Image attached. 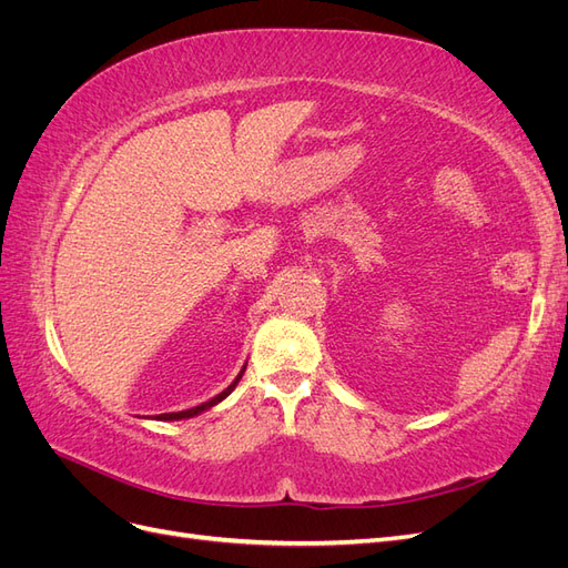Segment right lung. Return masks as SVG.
<instances>
[{
	"mask_svg": "<svg viewBox=\"0 0 568 568\" xmlns=\"http://www.w3.org/2000/svg\"><path fill=\"white\" fill-rule=\"evenodd\" d=\"M244 369H246V365L242 367V372L236 374V379L222 390V393H217L215 398H211V400H205V403H201V405H196V407H189V409H182V412H165V415H159L156 419H161V422H180V419H189V417H196V415H201V412H209L211 407H215L217 403H222L227 398V395L236 388V384L242 382V376H244Z\"/></svg>",
	"mask_w": 568,
	"mask_h": 568,
	"instance_id": "add662e5",
	"label": "right lung"
}]
</instances>
